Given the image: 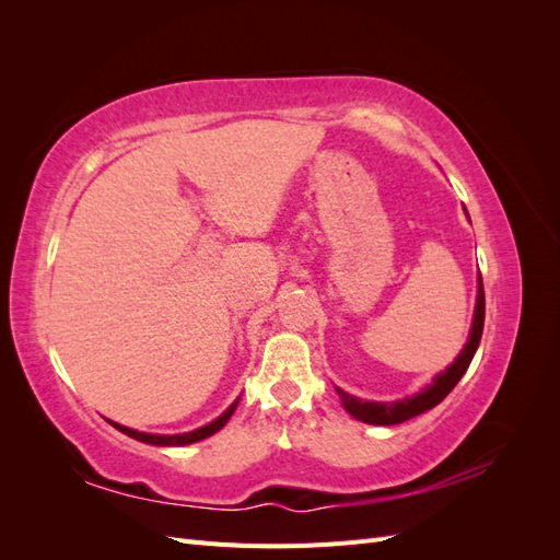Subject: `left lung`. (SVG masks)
<instances>
[{
    "mask_svg": "<svg viewBox=\"0 0 560 560\" xmlns=\"http://www.w3.org/2000/svg\"><path fill=\"white\" fill-rule=\"evenodd\" d=\"M465 208V206H463ZM467 214V210H465ZM469 219V214H467ZM483 317H486V296H483V280L479 273L477 280V306H474V319H471V329H469V338L465 348L460 350V354L453 360V364H448L442 374H436L432 378V383H428L425 387L420 389V393L411 395V397H404L397 401H366L360 397H352L348 395L346 389L336 387L338 397H341L343 409L362 422H369V425H399V422L416 418L420 413H425L434 406L442 401L451 389L457 385L465 376V371L474 358V352L479 348L481 341V334H483Z\"/></svg>",
    "mask_w": 560,
    "mask_h": 560,
    "instance_id": "1",
    "label": "left lung"
}]
</instances>
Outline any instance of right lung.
<instances>
[{
    "label": "right lung",
    "mask_w": 560,
    "mask_h": 560,
    "mask_svg": "<svg viewBox=\"0 0 560 560\" xmlns=\"http://www.w3.org/2000/svg\"><path fill=\"white\" fill-rule=\"evenodd\" d=\"M235 406H238V399H235L222 416L214 418L212 422H208V425H202V428L191 430V432H184V434H149V432H140V430H132V428H126V425H118V422H114V420H109V425L116 428L118 432H124V434H128L132 439H138V442H142V444H151V446H186V444H196V442H200V439H208L214 432L222 430L226 422H229V418L233 416Z\"/></svg>",
    "instance_id": "obj_1"
}]
</instances>
